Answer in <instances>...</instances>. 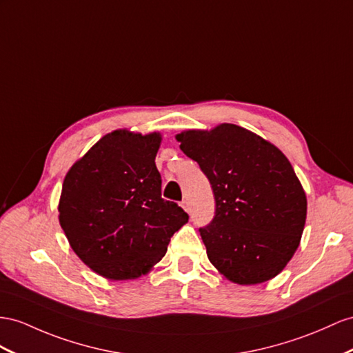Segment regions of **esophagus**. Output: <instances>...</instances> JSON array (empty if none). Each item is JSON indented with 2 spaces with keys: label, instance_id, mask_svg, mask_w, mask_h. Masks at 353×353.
I'll return each mask as SVG.
<instances>
[{
  "label": "esophagus",
  "instance_id": "esophagus-1",
  "mask_svg": "<svg viewBox=\"0 0 353 353\" xmlns=\"http://www.w3.org/2000/svg\"><path fill=\"white\" fill-rule=\"evenodd\" d=\"M182 207H183V209H185L186 212L189 210V204H188V201H186V200H183V201H182Z\"/></svg>",
  "mask_w": 353,
  "mask_h": 353
}]
</instances>
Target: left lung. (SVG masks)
I'll use <instances>...</instances> for the list:
<instances>
[{
  "mask_svg": "<svg viewBox=\"0 0 353 353\" xmlns=\"http://www.w3.org/2000/svg\"><path fill=\"white\" fill-rule=\"evenodd\" d=\"M213 189L216 212L200 234L214 268L232 283L276 277L303 236L307 198L291 162L274 144L234 123L176 135Z\"/></svg>",
  "mask_w": 353,
  "mask_h": 353,
  "instance_id": "obj_1",
  "label": "left lung"
}]
</instances>
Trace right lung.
<instances>
[{"label": "right lung", "instance_id": "add662e5", "mask_svg": "<svg viewBox=\"0 0 353 353\" xmlns=\"http://www.w3.org/2000/svg\"><path fill=\"white\" fill-rule=\"evenodd\" d=\"M162 135L116 130L76 161L62 183L59 223L74 254L110 280L137 279L165 255L189 216L161 196Z\"/></svg>", "mask_w": 353, "mask_h": 353}]
</instances>
